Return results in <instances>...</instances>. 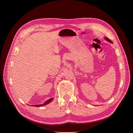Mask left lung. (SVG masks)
I'll list each match as a JSON object with an SVG mask.
<instances>
[{"label": "left lung", "instance_id": "1", "mask_svg": "<svg viewBox=\"0 0 133 133\" xmlns=\"http://www.w3.org/2000/svg\"><path fill=\"white\" fill-rule=\"evenodd\" d=\"M105 39L107 41H108V42H111V43H112V42L110 40V39H109L108 38H107V37H105Z\"/></svg>", "mask_w": 133, "mask_h": 133}]
</instances>
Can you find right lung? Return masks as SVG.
Returning <instances> with one entry per match:
<instances>
[{
	"instance_id": "right-lung-1",
	"label": "right lung",
	"mask_w": 133,
	"mask_h": 133,
	"mask_svg": "<svg viewBox=\"0 0 133 133\" xmlns=\"http://www.w3.org/2000/svg\"><path fill=\"white\" fill-rule=\"evenodd\" d=\"M53 99V98H50L49 99H48V101H46L45 102H44V103L43 104H39V105H32L33 106H36V107H39V106H45L48 104H49L50 102H51V101Z\"/></svg>"
}]
</instances>
